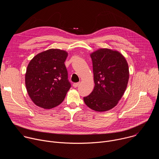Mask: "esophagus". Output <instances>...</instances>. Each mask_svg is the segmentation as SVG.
I'll return each mask as SVG.
<instances>
[{"instance_id": "esophagus-1", "label": "esophagus", "mask_w": 159, "mask_h": 159, "mask_svg": "<svg viewBox=\"0 0 159 159\" xmlns=\"http://www.w3.org/2000/svg\"><path fill=\"white\" fill-rule=\"evenodd\" d=\"M79 84H80V82H77V83H74V84H73V86H74V87H77L79 85Z\"/></svg>"}]
</instances>
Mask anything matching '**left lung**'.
Here are the masks:
<instances>
[{"label":"left lung","mask_w":159,"mask_h":159,"mask_svg":"<svg viewBox=\"0 0 159 159\" xmlns=\"http://www.w3.org/2000/svg\"><path fill=\"white\" fill-rule=\"evenodd\" d=\"M95 86L84 97L90 109L102 112L114 107L123 96L129 79V69L125 57L118 52L102 48L90 54Z\"/></svg>","instance_id":"obj_1"}]
</instances>
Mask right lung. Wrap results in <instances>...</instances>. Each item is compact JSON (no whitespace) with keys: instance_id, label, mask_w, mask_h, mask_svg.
Masks as SVG:
<instances>
[{"instance_id":"1","label":"right lung","mask_w":159,"mask_h":159,"mask_svg":"<svg viewBox=\"0 0 159 159\" xmlns=\"http://www.w3.org/2000/svg\"><path fill=\"white\" fill-rule=\"evenodd\" d=\"M68 53L50 49L36 55L28 65L25 83L33 102L44 109L53 108L64 100L71 87L65 61Z\"/></svg>"}]
</instances>
